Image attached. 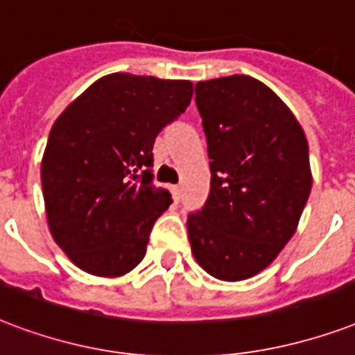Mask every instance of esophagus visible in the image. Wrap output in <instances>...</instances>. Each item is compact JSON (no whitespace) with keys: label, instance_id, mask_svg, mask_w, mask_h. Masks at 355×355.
<instances>
[{"label":"esophagus","instance_id":"obj_1","mask_svg":"<svg viewBox=\"0 0 355 355\" xmlns=\"http://www.w3.org/2000/svg\"><path fill=\"white\" fill-rule=\"evenodd\" d=\"M180 191H182V189H180V186H178V184H173L171 193H173V199H175V201H178V199H180Z\"/></svg>","mask_w":355,"mask_h":355}]
</instances>
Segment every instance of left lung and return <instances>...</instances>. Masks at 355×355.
<instances>
[{
	"mask_svg": "<svg viewBox=\"0 0 355 355\" xmlns=\"http://www.w3.org/2000/svg\"><path fill=\"white\" fill-rule=\"evenodd\" d=\"M210 193L188 216L191 253L208 274L262 272L296 232L311 193L309 145L283 100L251 76L199 81Z\"/></svg>",
	"mask_w": 355,
	"mask_h": 355,
	"instance_id": "1",
	"label": "left lung"
}]
</instances>
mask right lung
Listing matches in <instances>:
<instances>
[{"instance_id": "add662e5", "label": "right lung", "mask_w": 355, "mask_h": 355, "mask_svg": "<svg viewBox=\"0 0 355 355\" xmlns=\"http://www.w3.org/2000/svg\"><path fill=\"white\" fill-rule=\"evenodd\" d=\"M191 81L126 72L94 81L50 130L40 180L53 240L83 272L119 277L147 253L171 193L153 182L156 135L186 112Z\"/></svg>"}]
</instances>
